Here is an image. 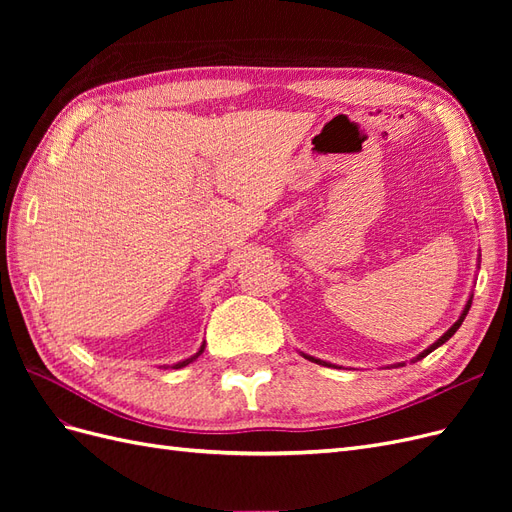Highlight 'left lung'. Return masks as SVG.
<instances>
[{"label": "left lung", "instance_id": "1", "mask_svg": "<svg viewBox=\"0 0 512 512\" xmlns=\"http://www.w3.org/2000/svg\"><path fill=\"white\" fill-rule=\"evenodd\" d=\"M470 305H472V299L468 301L466 309H463V314L459 316V320H457V322L453 324V327H451V329H448V331H446V333H444V335H442V337L438 339V342H436V344H433L431 348H427L425 352H421V354H418V359H423V356H427L429 352H433V350H436L438 346H442V344L446 342V339H451V337L455 335V331H457V329L461 327V322H463V318H466V316H468V312H470ZM305 359H309V361H314V363H320V365H329V363H324V361H320V359H314V356H307V354H305ZM329 367H331V365H329Z\"/></svg>", "mask_w": 512, "mask_h": 512}]
</instances>
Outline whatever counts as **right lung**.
Returning <instances> with one entry per match:
<instances>
[{
    "mask_svg": "<svg viewBox=\"0 0 512 512\" xmlns=\"http://www.w3.org/2000/svg\"><path fill=\"white\" fill-rule=\"evenodd\" d=\"M203 350H205V346H200V350H198V354H200V352H203ZM198 354H196V356H198ZM196 356H192V359H185V361H181V363H177V365H175V369H179V367H185V365H188V363H192V361H194V359H196Z\"/></svg>",
    "mask_w": 512,
    "mask_h": 512,
    "instance_id": "1",
    "label": "right lung"
}]
</instances>
